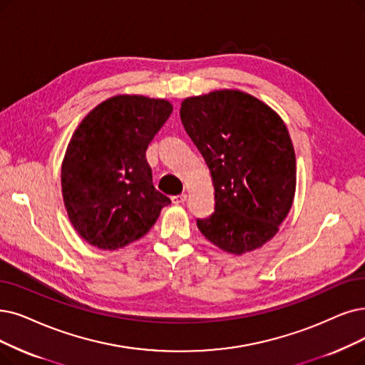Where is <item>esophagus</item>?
I'll return each mask as SVG.
<instances>
[{"label": "esophagus", "mask_w": 365, "mask_h": 365, "mask_svg": "<svg viewBox=\"0 0 365 365\" xmlns=\"http://www.w3.org/2000/svg\"><path fill=\"white\" fill-rule=\"evenodd\" d=\"M187 200V195L182 193V195H178V196H172V203H175V205H180V203H184Z\"/></svg>", "instance_id": "34e87169"}]
</instances>
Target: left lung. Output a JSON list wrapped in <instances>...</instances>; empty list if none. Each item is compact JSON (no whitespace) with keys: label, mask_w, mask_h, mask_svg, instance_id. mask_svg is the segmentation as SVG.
Listing matches in <instances>:
<instances>
[{"label":"left lung","mask_w":365,"mask_h":365,"mask_svg":"<svg viewBox=\"0 0 365 365\" xmlns=\"http://www.w3.org/2000/svg\"><path fill=\"white\" fill-rule=\"evenodd\" d=\"M180 116L214 185V212L197 220L202 235L230 255L260 249L279 232L295 196L297 160L284 121L240 90L187 97Z\"/></svg>","instance_id":"1"}]
</instances>
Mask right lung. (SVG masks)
Wrapping results in <instances>:
<instances>
[{
    "instance_id": "right-lung-1",
    "label": "right lung",
    "mask_w": 365,
    "mask_h": 365,
    "mask_svg": "<svg viewBox=\"0 0 365 365\" xmlns=\"http://www.w3.org/2000/svg\"><path fill=\"white\" fill-rule=\"evenodd\" d=\"M165 98L120 94L81 121L61 165L68 220L100 250H116L147 233L170 199L153 185L148 143L172 113Z\"/></svg>"
}]
</instances>
